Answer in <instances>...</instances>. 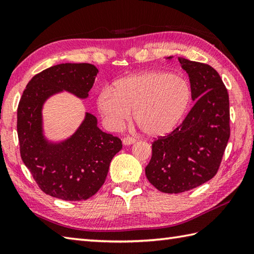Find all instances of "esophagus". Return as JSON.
I'll return each mask as SVG.
<instances>
[{"label": "esophagus", "mask_w": 254, "mask_h": 254, "mask_svg": "<svg viewBox=\"0 0 254 254\" xmlns=\"http://www.w3.org/2000/svg\"><path fill=\"white\" fill-rule=\"evenodd\" d=\"M135 138H133V137H131V136H126L123 138V144L124 145H130V144H133V143H135Z\"/></svg>", "instance_id": "esophagus-1"}]
</instances>
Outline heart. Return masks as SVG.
<instances>
[{
	"label": "heart",
	"mask_w": 254,
	"mask_h": 254,
	"mask_svg": "<svg viewBox=\"0 0 254 254\" xmlns=\"http://www.w3.org/2000/svg\"><path fill=\"white\" fill-rule=\"evenodd\" d=\"M191 98L185 78L166 71H148L120 79L99 94L98 108L109 127H119L132 111L133 121L148 136L175 128Z\"/></svg>",
	"instance_id": "obj_1"
}]
</instances>
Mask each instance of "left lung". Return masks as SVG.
Masks as SVG:
<instances>
[{
	"mask_svg": "<svg viewBox=\"0 0 254 254\" xmlns=\"http://www.w3.org/2000/svg\"><path fill=\"white\" fill-rule=\"evenodd\" d=\"M178 61L190 77L195 104L181 126L153 141L145 167L148 182L166 193L190 190L211 180L230 137L229 94L219 73L207 64Z\"/></svg>",
	"mask_w": 254,
	"mask_h": 254,
	"instance_id": "obj_1",
	"label": "left lung"
}]
</instances>
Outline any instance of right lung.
Wrapping results in <instances>:
<instances>
[{"label": "right lung", "instance_id": "right-lung-1", "mask_svg": "<svg viewBox=\"0 0 254 254\" xmlns=\"http://www.w3.org/2000/svg\"><path fill=\"white\" fill-rule=\"evenodd\" d=\"M98 69L91 64H61L29 80L17 107L21 157L38 187L49 196L79 201L92 197L106 181L122 141L97 127L87 113L73 135L61 144H48L42 135V106L53 93L67 90L87 98Z\"/></svg>", "mask_w": 254, "mask_h": 254}]
</instances>
